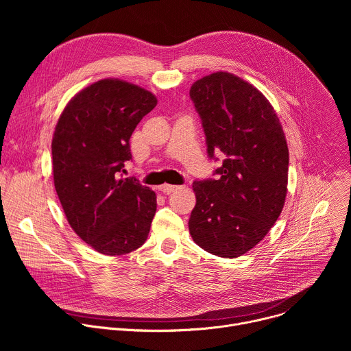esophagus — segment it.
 <instances>
[{"mask_svg":"<svg viewBox=\"0 0 351 351\" xmlns=\"http://www.w3.org/2000/svg\"><path fill=\"white\" fill-rule=\"evenodd\" d=\"M178 189H180V186H176V184H168V183H165V184H161V186H160V190H161V191H164V193H172V191H175V190H178Z\"/></svg>","mask_w":351,"mask_h":351,"instance_id":"1","label":"esophagus"}]
</instances>
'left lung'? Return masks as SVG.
Listing matches in <instances>:
<instances>
[{
	"instance_id": "1",
	"label": "left lung",
	"mask_w": 351,
	"mask_h": 351,
	"mask_svg": "<svg viewBox=\"0 0 351 351\" xmlns=\"http://www.w3.org/2000/svg\"><path fill=\"white\" fill-rule=\"evenodd\" d=\"M190 98L202 119L207 153L221 156L217 179L195 180L189 230L195 244L223 258L256 247L280 215L287 193L289 148L265 95L228 72L194 82Z\"/></svg>"
}]
</instances>
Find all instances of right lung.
<instances>
[{
	"label": "right lung",
	"mask_w": 351,
	"mask_h": 351,
	"mask_svg": "<svg viewBox=\"0 0 351 351\" xmlns=\"http://www.w3.org/2000/svg\"><path fill=\"white\" fill-rule=\"evenodd\" d=\"M156 106L148 90L103 79L79 91L56 126L51 149L58 198L71 228L101 254H128L148 237L157 195L119 172L132 160L133 130Z\"/></svg>",
	"instance_id": "obj_1"
}]
</instances>
